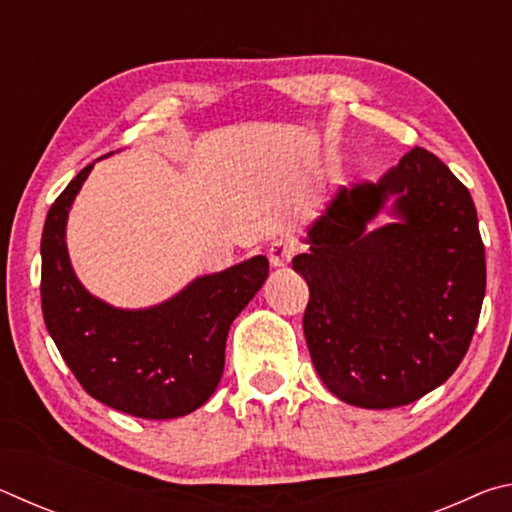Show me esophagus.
I'll use <instances>...</instances> for the list:
<instances>
[{
  "label": "esophagus",
  "mask_w": 512,
  "mask_h": 512,
  "mask_svg": "<svg viewBox=\"0 0 512 512\" xmlns=\"http://www.w3.org/2000/svg\"><path fill=\"white\" fill-rule=\"evenodd\" d=\"M293 255H296V244L287 237L275 239L271 248H268V259H271L273 266H287Z\"/></svg>",
  "instance_id": "obj_1"
}]
</instances>
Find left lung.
<instances>
[{
  "label": "left lung",
  "mask_w": 512,
  "mask_h": 512,
  "mask_svg": "<svg viewBox=\"0 0 512 512\" xmlns=\"http://www.w3.org/2000/svg\"><path fill=\"white\" fill-rule=\"evenodd\" d=\"M391 195L401 219L365 225ZM293 268L309 284L302 318L323 384L361 409L411 404L454 375L485 296V248L467 187L415 146L377 185L341 189L309 228Z\"/></svg>",
  "instance_id": "8db88e82"
}]
</instances>
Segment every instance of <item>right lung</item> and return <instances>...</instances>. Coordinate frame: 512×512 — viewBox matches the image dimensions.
<instances>
[{"instance_id": "1", "label": "right lung", "mask_w": 512, "mask_h": 512, "mask_svg": "<svg viewBox=\"0 0 512 512\" xmlns=\"http://www.w3.org/2000/svg\"><path fill=\"white\" fill-rule=\"evenodd\" d=\"M88 164L54 205L42 230L40 298L60 357L94 400L135 418L171 420L196 411L219 386L225 339L262 289L268 259L198 277L158 307L126 311L90 296L67 257L65 223Z\"/></svg>"}]
</instances>
